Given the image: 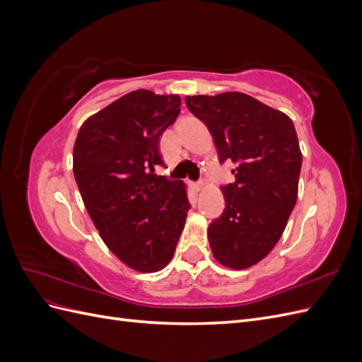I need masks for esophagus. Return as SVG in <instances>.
Listing matches in <instances>:
<instances>
[{"label": "esophagus", "mask_w": 362, "mask_h": 362, "mask_svg": "<svg viewBox=\"0 0 362 362\" xmlns=\"http://www.w3.org/2000/svg\"><path fill=\"white\" fill-rule=\"evenodd\" d=\"M192 187L194 192H201L204 189V182H192Z\"/></svg>", "instance_id": "34e87169"}]
</instances>
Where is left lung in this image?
I'll return each instance as SVG.
<instances>
[{
	"instance_id": "left-lung-1",
	"label": "left lung",
	"mask_w": 362,
	"mask_h": 362,
	"mask_svg": "<svg viewBox=\"0 0 362 362\" xmlns=\"http://www.w3.org/2000/svg\"><path fill=\"white\" fill-rule=\"evenodd\" d=\"M210 129L221 163L231 160L235 181L223 185L225 210L208 226L222 266L243 270L270 254L298 199L302 152L293 120L242 92L185 96Z\"/></svg>"
}]
</instances>
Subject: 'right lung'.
Listing matches in <instances>:
<instances>
[{"label": "right lung", "mask_w": 362, "mask_h": 362, "mask_svg": "<svg viewBox=\"0 0 362 362\" xmlns=\"http://www.w3.org/2000/svg\"><path fill=\"white\" fill-rule=\"evenodd\" d=\"M178 95L139 89L84 120L74 177L103 242L129 269L169 264L190 204L185 184L156 175L160 137L181 110Z\"/></svg>", "instance_id": "obj_1"}]
</instances>
